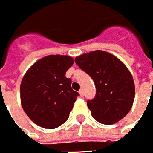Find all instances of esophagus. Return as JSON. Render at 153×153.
I'll return each instance as SVG.
<instances>
[{"label": "esophagus", "instance_id": "1", "mask_svg": "<svg viewBox=\"0 0 153 153\" xmlns=\"http://www.w3.org/2000/svg\"><path fill=\"white\" fill-rule=\"evenodd\" d=\"M79 95L81 97H83V95H84V91H83V89H80V90L79 91Z\"/></svg>", "mask_w": 153, "mask_h": 153}]
</instances>
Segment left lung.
Here are the masks:
<instances>
[{
  "label": "left lung",
  "mask_w": 153,
  "mask_h": 153,
  "mask_svg": "<svg viewBox=\"0 0 153 153\" xmlns=\"http://www.w3.org/2000/svg\"><path fill=\"white\" fill-rule=\"evenodd\" d=\"M75 63L95 85L94 98L87 102L92 117L103 124H113L124 117L135 97L133 78L124 64L103 51L80 55Z\"/></svg>",
  "instance_id": "obj_1"
}]
</instances>
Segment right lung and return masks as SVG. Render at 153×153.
<instances>
[{"mask_svg": "<svg viewBox=\"0 0 153 153\" xmlns=\"http://www.w3.org/2000/svg\"><path fill=\"white\" fill-rule=\"evenodd\" d=\"M73 64L69 56H46L36 61L22 78V107L40 127L55 129L69 117L79 95L71 87L72 79L65 77Z\"/></svg>", "mask_w": 153, "mask_h": 153, "instance_id": "right-lung-1", "label": "right lung"}]
</instances>
